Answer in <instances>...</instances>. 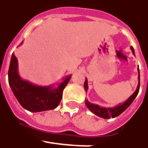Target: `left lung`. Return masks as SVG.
Returning a JSON list of instances; mask_svg holds the SVG:
<instances>
[{"label": "left lung", "mask_w": 148, "mask_h": 148, "mask_svg": "<svg viewBox=\"0 0 148 148\" xmlns=\"http://www.w3.org/2000/svg\"><path fill=\"white\" fill-rule=\"evenodd\" d=\"M132 50V52L135 56L134 54V47H130ZM138 87H137V89L135 91L133 94L130 96L128 99L125 101V102L123 103H120V104L117 105L115 107H102V106H100L98 105L93 104V103H90L88 100L85 101V104L87 106V107L96 115L101 117V118H104V119H110V118H115L117 117L118 115H120V114H122L125 110L127 109L129 106H130L131 103L134 101V100L136 98V97L138 94V92H139V88H140V74H139V69H138ZM88 88V79H86L85 82H84V89L87 92Z\"/></svg>", "instance_id": "obj_1"}]
</instances>
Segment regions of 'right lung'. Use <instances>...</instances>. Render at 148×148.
Returning a JSON list of instances; mask_svg holds the SVG:
<instances>
[{"label": "right lung", "instance_id": "add662e5", "mask_svg": "<svg viewBox=\"0 0 148 148\" xmlns=\"http://www.w3.org/2000/svg\"><path fill=\"white\" fill-rule=\"evenodd\" d=\"M70 78L71 75L64 77L57 87H54V85H35L29 81L23 80L19 76L18 60L14 53L11 56L8 71L9 84L19 104L31 112H40L56 108L62 98L63 90Z\"/></svg>", "mask_w": 148, "mask_h": 148}]
</instances>
